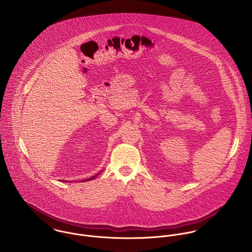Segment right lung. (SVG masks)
Instances as JSON below:
<instances>
[{"label": "right lung", "mask_w": 252, "mask_h": 252, "mask_svg": "<svg viewBox=\"0 0 252 252\" xmlns=\"http://www.w3.org/2000/svg\"><path fill=\"white\" fill-rule=\"evenodd\" d=\"M96 177H97V175H96V176H94V177H92V178H90V179H88V180H86V181H87V180L89 181V180H94ZM63 181H64V180H63Z\"/></svg>", "instance_id": "right-lung-1"}]
</instances>
